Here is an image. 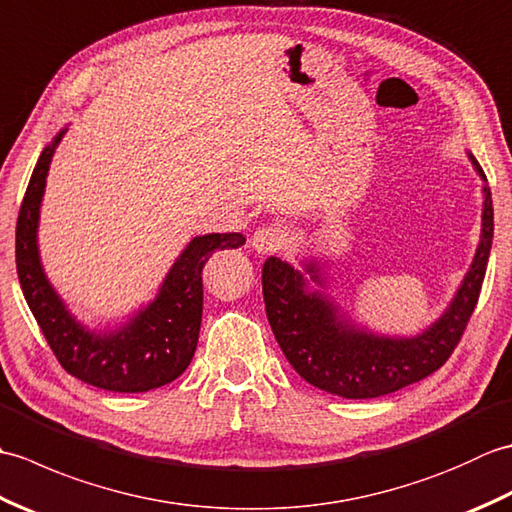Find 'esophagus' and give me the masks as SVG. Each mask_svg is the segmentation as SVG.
Listing matches in <instances>:
<instances>
[{
	"label": "esophagus",
	"mask_w": 512,
	"mask_h": 512,
	"mask_svg": "<svg viewBox=\"0 0 512 512\" xmlns=\"http://www.w3.org/2000/svg\"><path fill=\"white\" fill-rule=\"evenodd\" d=\"M250 244H253V248L262 257L273 255L281 246H284V231L277 226H262L259 231H255L253 239H250Z\"/></svg>",
	"instance_id": "esophagus-1"
}]
</instances>
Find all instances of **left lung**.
Masks as SVG:
<instances>
[{
  "mask_svg": "<svg viewBox=\"0 0 512 512\" xmlns=\"http://www.w3.org/2000/svg\"><path fill=\"white\" fill-rule=\"evenodd\" d=\"M482 180V228L473 262L447 308L416 334H383L356 321L330 290L334 266L328 255H297L301 268L270 257L264 264V301L275 339L295 372L328 394L378 398L427 378L444 365L475 310L493 246V200L486 176L466 151Z\"/></svg>",
  "mask_w": 512,
  "mask_h": 512,
  "instance_id": "8db88e82",
  "label": "left lung"
}]
</instances>
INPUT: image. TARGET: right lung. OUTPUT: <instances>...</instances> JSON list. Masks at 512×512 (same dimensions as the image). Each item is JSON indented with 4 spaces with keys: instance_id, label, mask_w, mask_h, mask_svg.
I'll use <instances>...</instances> for the list:
<instances>
[{
    "instance_id": "1",
    "label": "right lung",
    "mask_w": 512,
    "mask_h": 512,
    "mask_svg": "<svg viewBox=\"0 0 512 512\" xmlns=\"http://www.w3.org/2000/svg\"><path fill=\"white\" fill-rule=\"evenodd\" d=\"M68 132L43 147L17 220V275L30 312L65 372L83 383L138 394L176 380L189 367L202 323V268L215 250L239 248V233L195 235L167 270L156 297L123 321L90 328L76 319L46 275L39 250L41 202L54 151Z\"/></svg>"
}]
</instances>
